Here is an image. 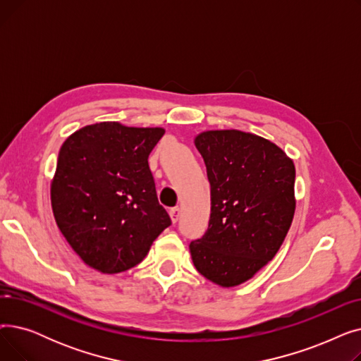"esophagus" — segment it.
I'll return each mask as SVG.
<instances>
[{
    "mask_svg": "<svg viewBox=\"0 0 361 361\" xmlns=\"http://www.w3.org/2000/svg\"><path fill=\"white\" fill-rule=\"evenodd\" d=\"M180 215H181V211L180 207H173V209L169 211V216H171V221H173L174 224L180 219Z\"/></svg>",
    "mask_w": 361,
    "mask_h": 361,
    "instance_id": "1",
    "label": "esophagus"
}]
</instances>
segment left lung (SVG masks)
<instances>
[{"label":"left lung","mask_w":361,"mask_h":361,"mask_svg":"<svg viewBox=\"0 0 361 361\" xmlns=\"http://www.w3.org/2000/svg\"><path fill=\"white\" fill-rule=\"evenodd\" d=\"M211 183V218L190 243L195 268L224 288L252 279L275 257L295 212V166L279 146L241 130L195 137Z\"/></svg>","instance_id":"left-lung-1"}]
</instances>
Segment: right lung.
I'll return each mask as SVG.
<instances>
[{
	"label": "right lung",
	"instance_id": "1",
	"mask_svg": "<svg viewBox=\"0 0 361 361\" xmlns=\"http://www.w3.org/2000/svg\"><path fill=\"white\" fill-rule=\"evenodd\" d=\"M164 133L162 127L102 121L63 143L51 180L52 212L92 269L112 275L136 267L171 225L147 164Z\"/></svg>",
	"mask_w": 361,
	"mask_h": 361
}]
</instances>
